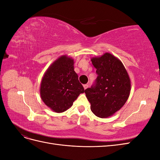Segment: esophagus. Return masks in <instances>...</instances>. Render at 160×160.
I'll return each instance as SVG.
<instances>
[{"instance_id":"esophagus-1","label":"esophagus","mask_w":160,"mask_h":160,"mask_svg":"<svg viewBox=\"0 0 160 160\" xmlns=\"http://www.w3.org/2000/svg\"><path fill=\"white\" fill-rule=\"evenodd\" d=\"M88 87H89V85H88V84H85V85H83V88H84V89H86L87 88H88Z\"/></svg>"}]
</instances>
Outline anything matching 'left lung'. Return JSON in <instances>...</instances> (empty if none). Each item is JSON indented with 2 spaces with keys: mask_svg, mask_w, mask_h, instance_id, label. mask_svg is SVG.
Instances as JSON below:
<instances>
[{
  "mask_svg": "<svg viewBox=\"0 0 160 160\" xmlns=\"http://www.w3.org/2000/svg\"><path fill=\"white\" fill-rule=\"evenodd\" d=\"M91 62L98 77L85 93L92 112L101 118H108L127 101L131 90L129 77L122 62L110 53L92 58Z\"/></svg>",
  "mask_w": 160,
  "mask_h": 160,
  "instance_id": "left-lung-1",
  "label": "left lung"
}]
</instances>
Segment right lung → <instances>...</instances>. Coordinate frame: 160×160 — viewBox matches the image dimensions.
<instances>
[{
    "label": "right lung",
    "mask_w": 160,
    "mask_h": 160,
    "mask_svg": "<svg viewBox=\"0 0 160 160\" xmlns=\"http://www.w3.org/2000/svg\"><path fill=\"white\" fill-rule=\"evenodd\" d=\"M73 65V59L62 56L48 69L41 81V99L57 113L64 112L70 108L78 96L85 91Z\"/></svg>",
    "instance_id": "1"
}]
</instances>
